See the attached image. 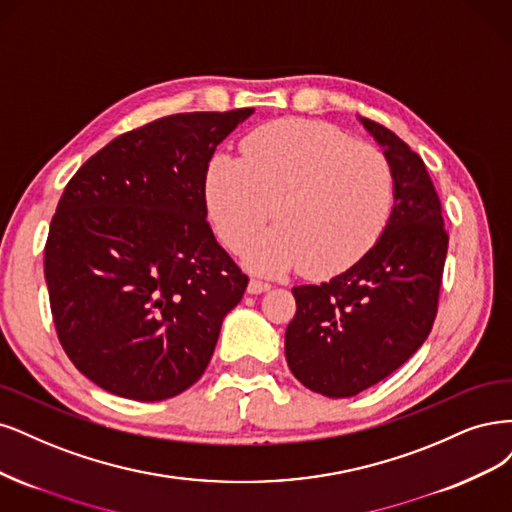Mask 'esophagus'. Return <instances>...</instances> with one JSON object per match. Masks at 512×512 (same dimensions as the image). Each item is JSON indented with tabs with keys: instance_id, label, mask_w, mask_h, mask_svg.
<instances>
[{
	"instance_id": "esophagus-1",
	"label": "esophagus",
	"mask_w": 512,
	"mask_h": 512,
	"mask_svg": "<svg viewBox=\"0 0 512 512\" xmlns=\"http://www.w3.org/2000/svg\"><path fill=\"white\" fill-rule=\"evenodd\" d=\"M268 289H270V285L263 283V280H257V278H251V280H249V287H246V291H249L251 295L263 293V291H268Z\"/></svg>"
}]
</instances>
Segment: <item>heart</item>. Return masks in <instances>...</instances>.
<instances>
[{
  "label": "heart",
  "instance_id": "1",
  "mask_svg": "<svg viewBox=\"0 0 512 512\" xmlns=\"http://www.w3.org/2000/svg\"><path fill=\"white\" fill-rule=\"evenodd\" d=\"M206 204L219 236L242 249L272 217L244 263L259 274L302 266L310 276L351 268L381 240L395 204L387 157L334 125L283 119L255 129L242 157L214 155Z\"/></svg>",
  "mask_w": 512,
  "mask_h": 512
}]
</instances>
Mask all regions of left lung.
<instances>
[{
    "mask_svg": "<svg viewBox=\"0 0 512 512\" xmlns=\"http://www.w3.org/2000/svg\"><path fill=\"white\" fill-rule=\"evenodd\" d=\"M395 176L385 232L349 270L293 287L285 332L289 370L310 391L353 398L404 366L430 336L449 236L423 159L387 127L359 119Z\"/></svg>",
    "mask_w": 512,
    "mask_h": 512,
    "instance_id": "left-lung-1",
    "label": "left lung"
}]
</instances>
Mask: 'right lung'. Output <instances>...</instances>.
<instances>
[{"label": "right lung", "mask_w": 512, "mask_h": 512, "mask_svg": "<svg viewBox=\"0 0 512 512\" xmlns=\"http://www.w3.org/2000/svg\"><path fill=\"white\" fill-rule=\"evenodd\" d=\"M253 108L163 117L114 138L65 187L44 278L72 364L114 395L189 389L249 278L206 221V168Z\"/></svg>", "instance_id": "1"}]
</instances>
